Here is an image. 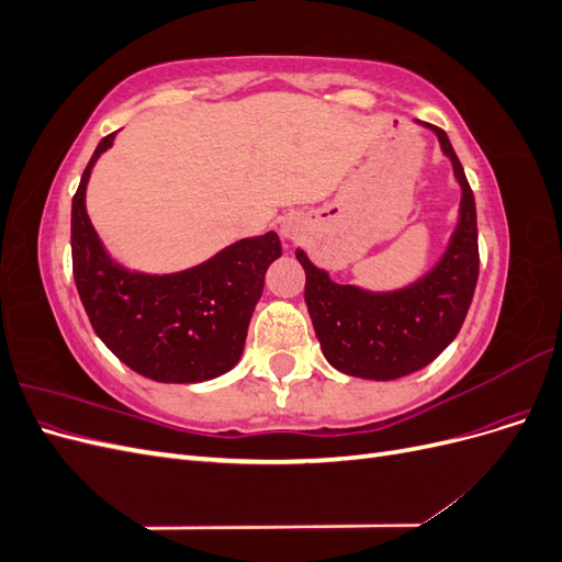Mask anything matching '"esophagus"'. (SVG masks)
Instances as JSON below:
<instances>
[{"mask_svg":"<svg viewBox=\"0 0 562 562\" xmlns=\"http://www.w3.org/2000/svg\"><path fill=\"white\" fill-rule=\"evenodd\" d=\"M281 236H283V239H297V236H300V225L295 223V220H283Z\"/></svg>","mask_w":562,"mask_h":562,"instance_id":"esophagus-1","label":"esophagus"}]
</instances>
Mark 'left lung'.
<instances>
[{
    "instance_id": "left-lung-1",
    "label": "left lung",
    "mask_w": 562,
    "mask_h": 562,
    "mask_svg": "<svg viewBox=\"0 0 562 562\" xmlns=\"http://www.w3.org/2000/svg\"><path fill=\"white\" fill-rule=\"evenodd\" d=\"M436 133L459 184V213L448 246L438 262L396 291H368L337 283L316 267L302 248L295 258L304 267V302L326 361L361 380H398L429 366L457 337L471 307L479 281V227L475 201L446 131L417 122Z\"/></svg>"
}]
</instances>
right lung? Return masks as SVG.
I'll use <instances>...</instances> for the list:
<instances>
[{
    "mask_svg": "<svg viewBox=\"0 0 562 562\" xmlns=\"http://www.w3.org/2000/svg\"><path fill=\"white\" fill-rule=\"evenodd\" d=\"M98 143L72 199V267L83 310L105 347L143 378L194 384L239 363L269 265L281 258L277 232L239 239L201 265L147 274L116 262L87 213Z\"/></svg>",
    "mask_w": 562,
    "mask_h": 562,
    "instance_id": "right-lung-1",
    "label": "right lung"
}]
</instances>
